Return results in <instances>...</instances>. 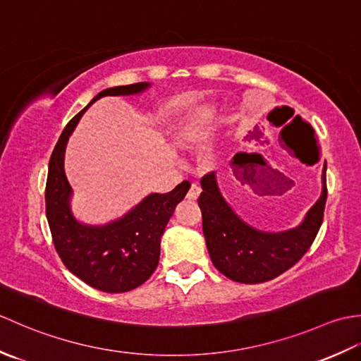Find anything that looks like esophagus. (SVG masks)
<instances>
[{
  "label": "esophagus",
  "instance_id": "1",
  "mask_svg": "<svg viewBox=\"0 0 361 361\" xmlns=\"http://www.w3.org/2000/svg\"><path fill=\"white\" fill-rule=\"evenodd\" d=\"M200 192H202V189L200 188H198L197 185H195V183H192V185H190V189H189V192H188V200H197V198H198V195H200Z\"/></svg>",
  "mask_w": 361,
  "mask_h": 361
}]
</instances>
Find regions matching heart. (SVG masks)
Masks as SVG:
<instances>
[{
    "label": "heart",
    "mask_w": 361,
    "mask_h": 361,
    "mask_svg": "<svg viewBox=\"0 0 361 361\" xmlns=\"http://www.w3.org/2000/svg\"><path fill=\"white\" fill-rule=\"evenodd\" d=\"M214 114L216 113H214V109H211V106H198V109L188 113L181 119L176 132L186 141L200 140V137L208 135L214 122Z\"/></svg>",
    "instance_id": "b5f03b06"
}]
</instances>
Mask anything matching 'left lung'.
<instances>
[{"label":"left lung","mask_w":361,"mask_h":361,"mask_svg":"<svg viewBox=\"0 0 361 361\" xmlns=\"http://www.w3.org/2000/svg\"><path fill=\"white\" fill-rule=\"evenodd\" d=\"M250 157L252 153H237L233 161L235 178L245 185L260 180ZM321 178V195L301 224L287 231L265 233L245 224L233 211L220 192L216 173L204 175L198 206L203 216L206 247L214 267L226 278L240 283L271 281L293 267L307 252L323 224L327 198L326 166Z\"/></svg>","instance_id":"8db88e82"}]
</instances>
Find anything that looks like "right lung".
Segmentation results:
<instances>
[{
	"instance_id": "1",
	"label": "right lung",
	"mask_w": 361,
	"mask_h": 361,
	"mask_svg": "<svg viewBox=\"0 0 361 361\" xmlns=\"http://www.w3.org/2000/svg\"><path fill=\"white\" fill-rule=\"evenodd\" d=\"M150 83L113 87L101 91L68 122L49 159L46 181V219L54 247L73 274L105 293H124L147 281L159 260L161 235L169 219L190 188L183 181L167 194H150L124 216L105 225H87L71 211L73 189L65 173V150L73 130L88 106L104 96L142 93Z\"/></svg>"
}]
</instances>
